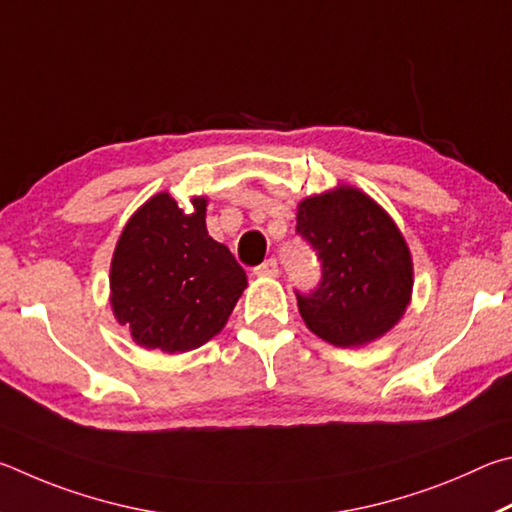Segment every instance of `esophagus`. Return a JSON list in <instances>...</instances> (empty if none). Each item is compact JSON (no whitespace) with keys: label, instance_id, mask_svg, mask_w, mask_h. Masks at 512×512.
<instances>
[{"label":"esophagus","instance_id":"1","mask_svg":"<svg viewBox=\"0 0 512 512\" xmlns=\"http://www.w3.org/2000/svg\"><path fill=\"white\" fill-rule=\"evenodd\" d=\"M254 274L263 276V279H274V276H279V263H276V258H267L263 265L254 267Z\"/></svg>","mask_w":512,"mask_h":512}]
</instances>
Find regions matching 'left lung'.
<instances>
[{
  "label": "left lung",
  "instance_id": "left-lung-1",
  "mask_svg": "<svg viewBox=\"0 0 512 512\" xmlns=\"http://www.w3.org/2000/svg\"><path fill=\"white\" fill-rule=\"evenodd\" d=\"M297 231L324 267L319 288L297 294L310 333L339 348L387 335L414 292V261L391 215L360 188L339 184L299 202Z\"/></svg>",
  "mask_w": 512,
  "mask_h": 512
}]
</instances>
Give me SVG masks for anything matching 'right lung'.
Returning a JSON list of instances; mask_svg holds the SVG:
<instances>
[{
  "instance_id": "1",
  "label": "right lung",
  "mask_w": 512,
  "mask_h": 512,
  "mask_svg": "<svg viewBox=\"0 0 512 512\" xmlns=\"http://www.w3.org/2000/svg\"><path fill=\"white\" fill-rule=\"evenodd\" d=\"M206 197L191 211L168 191L152 195L125 222L110 263L114 319L132 342L161 353H188L227 326L247 274L206 231Z\"/></svg>"
}]
</instances>
